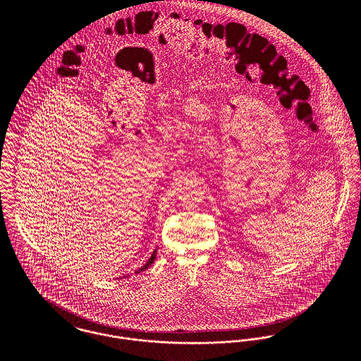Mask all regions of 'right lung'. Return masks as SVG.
<instances>
[{
  "instance_id": "1",
  "label": "right lung",
  "mask_w": 361,
  "mask_h": 361,
  "mask_svg": "<svg viewBox=\"0 0 361 361\" xmlns=\"http://www.w3.org/2000/svg\"><path fill=\"white\" fill-rule=\"evenodd\" d=\"M155 256H157V250H154V253L152 255V257L149 258V261L142 267V268H139L137 271H136V274H139V272H142V271H145V269H147L153 262H154Z\"/></svg>"
}]
</instances>
